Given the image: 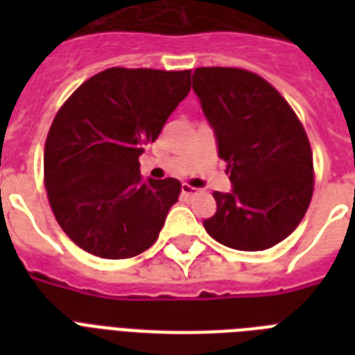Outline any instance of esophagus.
I'll return each mask as SVG.
<instances>
[{
    "instance_id": "esophagus-1",
    "label": "esophagus",
    "mask_w": 355,
    "mask_h": 355,
    "mask_svg": "<svg viewBox=\"0 0 355 355\" xmlns=\"http://www.w3.org/2000/svg\"><path fill=\"white\" fill-rule=\"evenodd\" d=\"M180 195H182L184 199H189V197H193V195H197V189L191 188V186H188V184H184L182 189H180Z\"/></svg>"
}]
</instances>
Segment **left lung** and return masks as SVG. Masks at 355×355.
Masks as SVG:
<instances>
[{
    "instance_id": "left-lung-1",
    "label": "left lung",
    "mask_w": 355,
    "mask_h": 355,
    "mask_svg": "<svg viewBox=\"0 0 355 355\" xmlns=\"http://www.w3.org/2000/svg\"><path fill=\"white\" fill-rule=\"evenodd\" d=\"M197 94L227 162L232 191H216L206 232L236 250H265L302 221L313 195L308 136L287 101L259 75L237 68H197Z\"/></svg>"
}]
</instances>
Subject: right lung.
<instances>
[{
	"label": "right lung",
	"mask_w": 355,
	"mask_h": 355,
	"mask_svg": "<svg viewBox=\"0 0 355 355\" xmlns=\"http://www.w3.org/2000/svg\"><path fill=\"white\" fill-rule=\"evenodd\" d=\"M191 69L110 68L71 94L53 119L44 180L58 225L86 252L138 256L178 200L177 178H141L139 155L188 96Z\"/></svg>",
	"instance_id": "right-lung-1"
}]
</instances>
